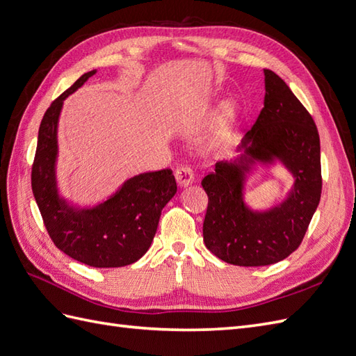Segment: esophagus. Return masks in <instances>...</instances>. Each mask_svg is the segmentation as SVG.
Wrapping results in <instances>:
<instances>
[{
  "label": "esophagus",
  "mask_w": 356,
  "mask_h": 356,
  "mask_svg": "<svg viewBox=\"0 0 356 356\" xmlns=\"http://www.w3.org/2000/svg\"><path fill=\"white\" fill-rule=\"evenodd\" d=\"M175 179H177L179 187H187V186L193 184V181H195V175H193V170L190 168L179 166L175 170Z\"/></svg>",
  "instance_id": "1"
}]
</instances>
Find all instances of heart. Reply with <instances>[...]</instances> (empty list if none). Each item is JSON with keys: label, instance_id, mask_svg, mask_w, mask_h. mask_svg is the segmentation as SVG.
<instances>
[{"label": "heart", "instance_id": "b5f03b06", "mask_svg": "<svg viewBox=\"0 0 356 356\" xmlns=\"http://www.w3.org/2000/svg\"><path fill=\"white\" fill-rule=\"evenodd\" d=\"M234 113V104L232 101H225L220 106V111L217 118H215V123L211 134L208 135L207 143H204V153L209 156H215L221 153V149L225 145V141H227V135H229V124Z\"/></svg>", "mask_w": 356, "mask_h": 356}]
</instances>
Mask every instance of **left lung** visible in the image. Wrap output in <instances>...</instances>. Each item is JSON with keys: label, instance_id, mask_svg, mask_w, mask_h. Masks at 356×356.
Here are the masks:
<instances>
[{"label": "left lung", "instance_id": "left-lung-1", "mask_svg": "<svg viewBox=\"0 0 356 356\" xmlns=\"http://www.w3.org/2000/svg\"><path fill=\"white\" fill-rule=\"evenodd\" d=\"M264 106L238 147L202 181L209 197L203 242L220 260L245 267L282 261L303 241L321 200V145L314 118L288 84L264 70ZM261 165H281L293 186L270 207L252 209L245 188Z\"/></svg>", "mask_w": 356, "mask_h": 356}]
</instances>
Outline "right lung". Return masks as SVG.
Instances as JSON below:
<instances>
[{
    "mask_svg": "<svg viewBox=\"0 0 356 356\" xmlns=\"http://www.w3.org/2000/svg\"><path fill=\"white\" fill-rule=\"evenodd\" d=\"M95 74L96 70L83 74L42 117L32 193L50 238L62 252L92 267H123L138 261L152 246L161 209L177 193V181L169 169L144 172L95 204L79 207L63 197L56 170L60 111L63 101Z\"/></svg>",
    "mask_w": 356,
    "mask_h": 356,
    "instance_id": "1",
    "label": "right lung"
}]
</instances>
